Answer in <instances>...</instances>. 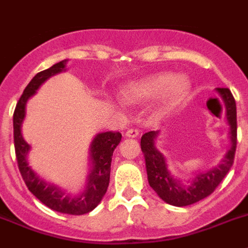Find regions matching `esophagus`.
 <instances>
[{
    "mask_svg": "<svg viewBox=\"0 0 248 248\" xmlns=\"http://www.w3.org/2000/svg\"><path fill=\"white\" fill-rule=\"evenodd\" d=\"M139 132L137 129H128L125 132V137H128V138H137Z\"/></svg>",
    "mask_w": 248,
    "mask_h": 248,
    "instance_id": "34e87169",
    "label": "esophagus"
}]
</instances>
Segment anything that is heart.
Returning a JSON list of instances; mask_svg holds the SVG:
<instances>
[{
    "label": "heart",
    "mask_w": 248,
    "mask_h": 248,
    "mask_svg": "<svg viewBox=\"0 0 248 248\" xmlns=\"http://www.w3.org/2000/svg\"><path fill=\"white\" fill-rule=\"evenodd\" d=\"M189 89L187 76L162 71L126 82L120 93L123 100L129 104H139L158 96V110L167 111L177 107L187 96Z\"/></svg>",
    "instance_id": "b5f03b06"
}]
</instances>
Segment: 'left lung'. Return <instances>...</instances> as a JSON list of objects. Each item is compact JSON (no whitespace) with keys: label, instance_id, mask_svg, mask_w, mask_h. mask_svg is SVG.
Returning a JSON list of instances; mask_svg holds the SVG:
<instances>
[{"label":"left lung","instance_id":"8db88e82","mask_svg":"<svg viewBox=\"0 0 248 248\" xmlns=\"http://www.w3.org/2000/svg\"><path fill=\"white\" fill-rule=\"evenodd\" d=\"M217 94L225 103L226 120L228 124L230 147L221 163L206 172L193 174V178L183 181L173 175L169 170L167 156L156 148V138L159 130L145 133L141 137L140 147L144 154L145 168L149 186L159 198L168 204L175 207H185L193 204L212 193L217 186L225 178L233 164L234 152L237 144V111L236 101L228 89H216Z\"/></svg>","mask_w":248,"mask_h":248}]
</instances>
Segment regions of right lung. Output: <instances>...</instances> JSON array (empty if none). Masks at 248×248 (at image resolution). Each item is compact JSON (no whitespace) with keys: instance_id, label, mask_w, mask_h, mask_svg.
Here are the masks:
<instances>
[{"instance_id":"obj_1","label":"right lung","mask_w":248,"mask_h":248,"mask_svg":"<svg viewBox=\"0 0 248 248\" xmlns=\"http://www.w3.org/2000/svg\"><path fill=\"white\" fill-rule=\"evenodd\" d=\"M67 61L69 60H62L37 73L25 88L14 113V140L18 169L30 192L45 206L56 212L80 216L92 212L107 193L111 158L114 149L122 140V134L119 132H104L95 135L89 147V172L85 187L76 194L52 182L45 181L37 174L29 162L31 145L22 135V123L26 118V104L29 99L32 98L40 86L51 76L65 73L67 70Z\"/></svg>"}]
</instances>
